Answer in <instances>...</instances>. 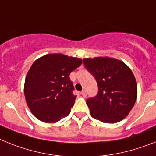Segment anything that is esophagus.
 <instances>
[{"label": "esophagus", "mask_w": 156, "mask_h": 156, "mask_svg": "<svg viewBox=\"0 0 156 156\" xmlns=\"http://www.w3.org/2000/svg\"><path fill=\"white\" fill-rule=\"evenodd\" d=\"M81 94L82 95V97H86V92L85 91V90H83V91L81 92Z\"/></svg>", "instance_id": "34e87169"}]
</instances>
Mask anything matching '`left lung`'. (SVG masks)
Wrapping results in <instances>:
<instances>
[{
  "label": "left lung",
  "mask_w": 156,
  "mask_h": 156,
  "mask_svg": "<svg viewBox=\"0 0 156 156\" xmlns=\"http://www.w3.org/2000/svg\"><path fill=\"white\" fill-rule=\"evenodd\" d=\"M83 63L98 85V94L86 101L91 116L104 123L122 121L137 97V85L131 69L121 60L107 56L85 58Z\"/></svg>",
  "instance_id": "left-lung-1"
}]
</instances>
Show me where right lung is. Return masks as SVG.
<instances>
[{"instance_id": "add662e5", "label": "right lung", "mask_w": 156, "mask_h": 156, "mask_svg": "<svg viewBox=\"0 0 156 156\" xmlns=\"http://www.w3.org/2000/svg\"><path fill=\"white\" fill-rule=\"evenodd\" d=\"M82 59L60 53L36 59L26 76L24 95L28 108L40 121L55 123L67 117L76 96L70 74Z\"/></svg>"}]
</instances>
